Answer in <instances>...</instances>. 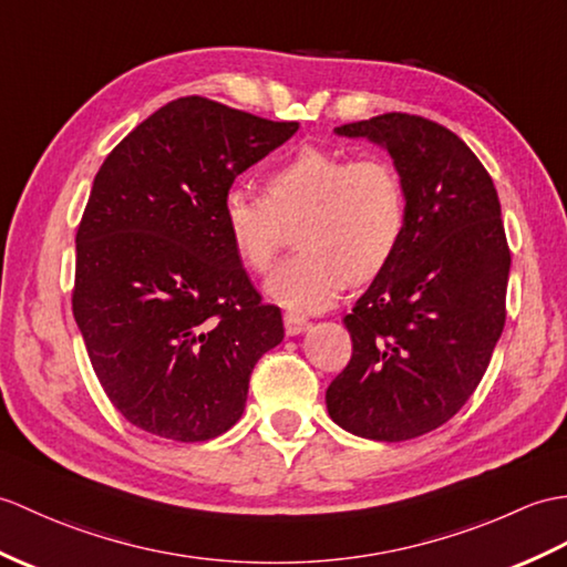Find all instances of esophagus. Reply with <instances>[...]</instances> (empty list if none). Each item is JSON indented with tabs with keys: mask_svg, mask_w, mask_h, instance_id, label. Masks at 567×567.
<instances>
[{
	"mask_svg": "<svg viewBox=\"0 0 567 567\" xmlns=\"http://www.w3.org/2000/svg\"><path fill=\"white\" fill-rule=\"evenodd\" d=\"M309 328V321L305 316H297V313H285V333L287 336H299L305 333Z\"/></svg>",
	"mask_w": 567,
	"mask_h": 567,
	"instance_id": "obj_1",
	"label": "esophagus"
}]
</instances>
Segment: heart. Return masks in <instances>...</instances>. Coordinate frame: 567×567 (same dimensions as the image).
Returning <instances> with one entry per match:
<instances>
[{
	"instance_id": "obj_1",
	"label": "heart",
	"mask_w": 567,
	"mask_h": 567,
	"mask_svg": "<svg viewBox=\"0 0 567 567\" xmlns=\"http://www.w3.org/2000/svg\"><path fill=\"white\" fill-rule=\"evenodd\" d=\"M221 221L241 266L266 272L297 229L299 254L266 280V295L295 313L333 305L348 282H370L396 256L405 229L401 176L377 156L301 147L266 181V197L231 186Z\"/></svg>"
}]
</instances>
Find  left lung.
Masks as SVG:
<instances>
[{"mask_svg": "<svg viewBox=\"0 0 567 567\" xmlns=\"http://www.w3.org/2000/svg\"><path fill=\"white\" fill-rule=\"evenodd\" d=\"M333 133L384 150L405 190L396 256L346 316L352 358L326 391L358 437L403 442L458 413L503 336L509 248L493 178L464 140L386 113Z\"/></svg>", "mask_w": 567, "mask_h": 567, "instance_id": "obj_1", "label": "left lung"}]
</instances>
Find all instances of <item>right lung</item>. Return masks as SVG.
<instances>
[{"instance_id": "right-lung-1", "label": "right lung", "mask_w": 567, "mask_h": 567, "mask_svg": "<svg viewBox=\"0 0 567 567\" xmlns=\"http://www.w3.org/2000/svg\"><path fill=\"white\" fill-rule=\"evenodd\" d=\"M299 130L188 96L105 156L76 229L72 311L105 396L135 427L205 442L241 417L285 338L221 221L234 178Z\"/></svg>"}]
</instances>
